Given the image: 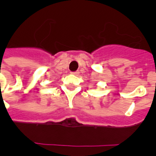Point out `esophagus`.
<instances>
[{
    "mask_svg": "<svg viewBox=\"0 0 156 156\" xmlns=\"http://www.w3.org/2000/svg\"><path fill=\"white\" fill-rule=\"evenodd\" d=\"M71 73L73 74V75H74V76H78V75H79V73H80V72H78V71L73 72V73Z\"/></svg>",
    "mask_w": 156,
    "mask_h": 156,
    "instance_id": "esophagus-1",
    "label": "esophagus"
}]
</instances>
